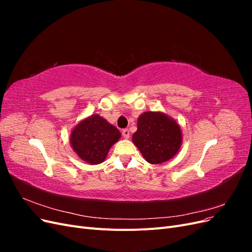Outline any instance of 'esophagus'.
<instances>
[{
	"instance_id": "34e87169",
	"label": "esophagus",
	"mask_w": 252,
	"mask_h": 252,
	"mask_svg": "<svg viewBox=\"0 0 252 252\" xmlns=\"http://www.w3.org/2000/svg\"><path fill=\"white\" fill-rule=\"evenodd\" d=\"M122 134H123L125 139H129V136H130V131H129V129H123V130H122Z\"/></svg>"
}]
</instances>
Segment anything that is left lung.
I'll return each instance as SVG.
<instances>
[{
    "label": "left lung",
    "mask_w": 252,
    "mask_h": 252,
    "mask_svg": "<svg viewBox=\"0 0 252 252\" xmlns=\"http://www.w3.org/2000/svg\"><path fill=\"white\" fill-rule=\"evenodd\" d=\"M132 142L150 164H162L178 154L183 142L179 123L162 111H146L138 118Z\"/></svg>",
    "instance_id": "left-lung-1"
}]
</instances>
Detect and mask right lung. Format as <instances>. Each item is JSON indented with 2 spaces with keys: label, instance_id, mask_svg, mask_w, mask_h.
Here are the masks:
<instances>
[{
  "label": "right lung",
  "instance_id": "right-lung-1",
  "mask_svg": "<svg viewBox=\"0 0 252 252\" xmlns=\"http://www.w3.org/2000/svg\"><path fill=\"white\" fill-rule=\"evenodd\" d=\"M120 139L119 129L94 113L81 120L72 128L70 146L82 161L97 165L105 161L109 149Z\"/></svg>",
  "mask_w": 252,
  "mask_h": 252
}]
</instances>
